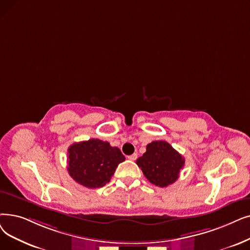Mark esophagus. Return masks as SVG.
<instances>
[{"instance_id": "34e87169", "label": "esophagus", "mask_w": 250, "mask_h": 250, "mask_svg": "<svg viewBox=\"0 0 250 250\" xmlns=\"http://www.w3.org/2000/svg\"><path fill=\"white\" fill-rule=\"evenodd\" d=\"M127 158H128L129 160H132V161H134V160H136V159L138 158V155H137V153H134V154H132V155H129V156H127Z\"/></svg>"}]
</instances>
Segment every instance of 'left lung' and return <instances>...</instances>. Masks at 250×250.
<instances>
[{
    "label": "left lung",
    "instance_id": "obj_1",
    "mask_svg": "<svg viewBox=\"0 0 250 250\" xmlns=\"http://www.w3.org/2000/svg\"><path fill=\"white\" fill-rule=\"evenodd\" d=\"M136 164L150 183L164 188L178 180L185 158L166 141H153L147 145L146 152Z\"/></svg>",
    "mask_w": 250,
    "mask_h": 250
}]
</instances>
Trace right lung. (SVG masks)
<instances>
[{
    "label": "right lung",
    "mask_w": 250,
    "mask_h": 250,
    "mask_svg": "<svg viewBox=\"0 0 250 250\" xmlns=\"http://www.w3.org/2000/svg\"><path fill=\"white\" fill-rule=\"evenodd\" d=\"M67 170L70 177L86 188H100L110 181L125 157L117 147L99 139L72 144L68 150Z\"/></svg>",
    "instance_id": "add662e5"
}]
</instances>
